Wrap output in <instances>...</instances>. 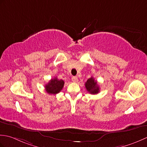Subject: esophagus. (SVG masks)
Segmentation results:
<instances>
[{"mask_svg": "<svg viewBox=\"0 0 147 147\" xmlns=\"http://www.w3.org/2000/svg\"><path fill=\"white\" fill-rule=\"evenodd\" d=\"M71 80H72V82H77L78 81V78L76 76H74L71 77Z\"/></svg>", "mask_w": 147, "mask_h": 147, "instance_id": "esophagus-1", "label": "esophagus"}]
</instances>
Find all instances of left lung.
Wrapping results in <instances>:
<instances>
[{"label":"left lung","instance_id":"8db88e82","mask_svg":"<svg viewBox=\"0 0 147 147\" xmlns=\"http://www.w3.org/2000/svg\"><path fill=\"white\" fill-rule=\"evenodd\" d=\"M85 86L87 91L92 94H98L100 92V88H99L97 82L92 77L89 78L87 80V82L85 83Z\"/></svg>","mask_w":147,"mask_h":147}]
</instances>
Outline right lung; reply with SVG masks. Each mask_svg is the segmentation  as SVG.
<instances>
[{"label":"right lung","mask_w":147,"mask_h":147,"mask_svg":"<svg viewBox=\"0 0 147 147\" xmlns=\"http://www.w3.org/2000/svg\"><path fill=\"white\" fill-rule=\"evenodd\" d=\"M64 81L63 80H59L56 77L50 80V81L45 86L46 91L50 94H56L61 91L64 86Z\"/></svg>","instance_id":"add662e5"}]
</instances>
